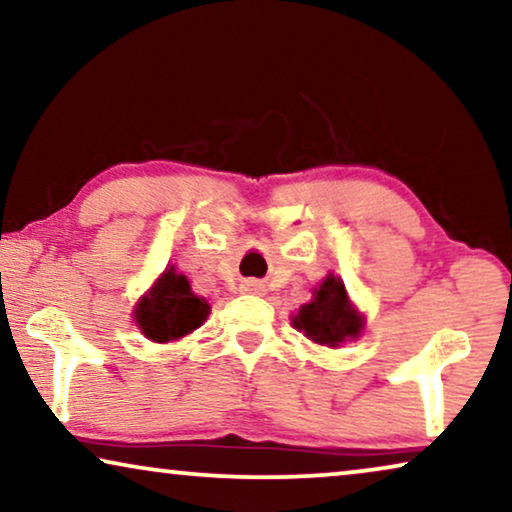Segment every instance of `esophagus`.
<instances>
[{"label":"esophagus","instance_id":"1","mask_svg":"<svg viewBox=\"0 0 512 512\" xmlns=\"http://www.w3.org/2000/svg\"><path fill=\"white\" fill-rule=\"evenodd\" d=\"M242 291H247V293H261V291H263V284L256 282V279H249V282L242 284Z\"/></svg>","mask_w":512,"mask_h":512}]
</instances>
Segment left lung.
<instances>
[{"mask_svg": "<svg viewBox=\"0 0 512 512\" xmlns=\"http://www.w3.org/2000/svg\"><path fill=\"white\" fill-rule=\"evenodd\" d=\"M293 324L317 345L326 347H338L349 338H359L363 328L359 312L349 305L345 284L333 275H328L314 291L312 303L300 307Z\"/></svg>", "mask_w": 512, "mask_h": 512, "instance_id": "8db88e82", "label": "left lung"}]
</instances>
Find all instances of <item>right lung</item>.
Listing matches in <instances>:
<instances>
[{
	"label": "right lung",
	"mask_w": 512,
	"mask_h": 512,
	"mask_svg": "<svg viewBox=\"0 0 512 512\" xmlns=\"http://www.w3.org/2000/svg\"><path fill=\"white\" fill-rule=\"evenodd\" d=\"M207 314V300L195 296L188 279L170 268L139 303L135 319L149 340L170 342L195 331L207 319Z\"/></svg>",
	"instance_id": "add662e5"
}]
</instances>
